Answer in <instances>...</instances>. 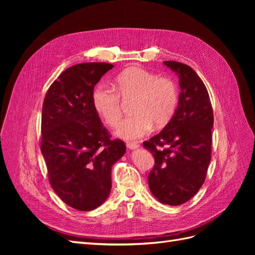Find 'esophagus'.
Here are the masks:
<instances>
[{
    "label": "esophagus",
    "mask_w": 255,
    "mask_h": 255,
    "mask_svg": "<svg viewBox=\"0 0 255 255\" xmlns=\"http://www.w3.org/2000/svg\"><path fill=\"white\" fill-rule=\"evenodd\" d=\"M127 146L129 150H135L138 148V146H139V144H138L137 142H127Z\"/></svg>",
    "instance_id": "esophagus-1"
}]
</instances>
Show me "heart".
<instances>
[{
  "mask_svg": "<svg viewBox=\"0 0 255 255\" xmlns=\"http://www.w3.org/2000/svg\"><path fill=\"white\" fill-rule=\"evenodd\" d=\"M116 89L100 84L92 92V104L107 126L115 127L121 117V96L135 98L130 117L123 119L116 128V136L135 140L149 133L152 126L163 128L170 121L179 102L175 83L142 68L126 69L115 79Z\"/></svg>",
  "mask_w": 255,
  "mask_h": 255,
  "instance_id": "heart-1",
  "label": "heart"
}]
</instances>
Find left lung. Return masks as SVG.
Returning <instances> with one entry per match:
<instances>
[{"label": "left lung", "instance_id": "obj_1", "mask_svg": "<svg viewBox=\"0 0 255 255\" xmlns=\"http://www.w3.org/2000/svg\"><path fill=\"white\" fill-rule=\"evenodd\" d=\"M164 65L179 76V103L166 127L142 144L155 159L148 176L152 195L174 206L187 202L204 183L214 116L205 85L194 69L177 61Z\"/></svg>", "mask_w": 255, "mask_h": 255}]
</instances>
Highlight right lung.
I'll list each match as a JSON object with an SVG mask.
<instances>
[{
    "mask_svg": "<svg viewBox=\"0 0 255 255\" xmlns=\"http://www.w3.org/2000/svg\"><path fill=\"white\" fill-rule=\"evenodd\" d=\"M114 66L74 65L61 73L45 95L41 152L51 186L75 210L102 205L112 189V168L126 153L122 140H111L92 104L97 83Z\"/></svg>",
    "mask_w": 255,
    "mask_h": 255,
    "instance_id": "obj_1",
    "label": "right lung"
}]
</instances>
